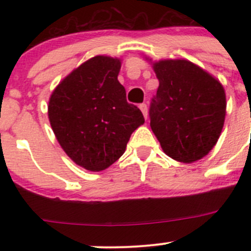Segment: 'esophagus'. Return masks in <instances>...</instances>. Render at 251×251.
I'll list each match as a JSON object with an SVG mask.
<instances>
[{
	"label": "esophagus",
	"mask_w": 251,
	"mask_h": 251,
	"mask_svg": "<svg viewBox=\"0 0 251 251\" xmlns=\"http://www.w3.org/2000/svg\"><path fill=\"white\" fill-rule=\"evenodd\" d=\"M140 109L142 113H143L144 118H148V107H147L146 103H142V104H140Z\"/></svg>",
	"instance_id": "esophagus-1"
}]
</instances>
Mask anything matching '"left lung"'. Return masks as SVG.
Listing matches in <instances>:
<instances>
[{
	"mask_svg": "<svg viewBox=\"0 0 251 251\" xmlns=\"http://www.w3.org/2000/svg\"><path fill=\"white\" fill-rule=\"evenodd\" d=\"M153 69L159 87L149 108L151 131L170 158L199 160L214 148L224 127V86L186 59L159 60Z\"/></svg>",
	"mask_w": 251,
	"mask_h": 251,
	"instance_id": "left-lung-1",
	"label": "left lung"
}]
</instances>
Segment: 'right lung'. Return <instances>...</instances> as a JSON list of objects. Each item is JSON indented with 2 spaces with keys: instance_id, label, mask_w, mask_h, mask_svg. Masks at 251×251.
<instances>
[{
  "instance_id": "1",
  "label": "right lung",
  "mask_w": 251,
  "mask_h": 251,
  "mask_svg": "<svg viewBox=\"0 0 251 251\" xmlns=\"http://www.w3.org/2000/svg\"><path fill=\"white\" fill-rule=\"evenodd\" d=\"M121 62L96 55L73 70L50 95L48 119L67 155L88 171L109 168L124 154L142 111L118 81Z\"/></svg>"
}]
</instances>
